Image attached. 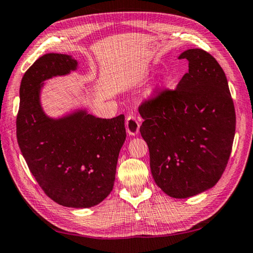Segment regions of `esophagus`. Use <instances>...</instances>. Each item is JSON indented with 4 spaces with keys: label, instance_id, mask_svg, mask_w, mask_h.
I'll list each match as a JSON object with an SVG mask.
<instances>
[{
    "label": "esophagus",
    "instance_id": "1",
    "mask_svg": "<svg viewBox=\"0 0 253 253\" xmlns=\"http://www.w3.org/2000/svg\"><path fill=\"white\" fill-rule=\"evenodd\" d=\"M126 130L128 135L135 136L139 131V122L133 115H128L126 118Z\"/></svg>",
    "mask_w": 253,
    "mask_h": 253
}]
</instances>
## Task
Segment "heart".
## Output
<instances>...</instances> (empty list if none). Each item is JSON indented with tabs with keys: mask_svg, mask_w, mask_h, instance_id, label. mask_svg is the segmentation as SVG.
Listing matches in <instances>:
<instances>
[{
	"mask_svg": "<svg viewBox=\"0 0 253 253\" xmlns=\"http://www.w3.org/2000/svg\"><path fill=\"white\" fill-rule=\"evenodd\" d=\"M169 82H170V78H169V76H168V75L163 76V78L161 79V81H160V83H159V86H160V87L166 86V85H168V84H169Z\"/></svg>",
	"mask_w": 253,
	"mask_h": 253,
	"instance_id": "heart-1",
	"label": "heart"
}]
</instances>
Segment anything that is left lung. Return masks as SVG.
Here are the masks:
<instances>
[{
	"label": "left lung",
	"mask_w": 253,
	"mask_h": 253,
	"mask_svg": "<svg viewBox=\"0 0 253 253\" xmlns=\"http://www.w3.org/2000/svg\"><path fill=\"white\" fill-rule=\"evenodd\" d=\"M189 71L177 89L164 90L139 111L155 183L173 198L213 188L225 170L235 134V110L225 73L198 48L187 49Z\"/></svg>",
	"instance_id": "1"
}]
</instances>
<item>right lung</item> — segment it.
I'll return each mask as SVG.
<instances>
[{"label":"right lung","mask_w":253,"mask_h":253,"mask_svg":"<svg viewBox=\"0 0 253 253\" xmlns=\"http://www.w3.org/2000/svg\"><path fill=\"white\" fill-rule=\"evenodd\" d=\"M76 69L72 56L55 53L29 67L20 85L17 138L28 168L48 197L65 207L89 208L114 188L126 139L125 116L103 119L86 109L59 118L47 116L40 102L43 82Z\"/></svg>","instance_id":"obj_1"}]
</instances>
